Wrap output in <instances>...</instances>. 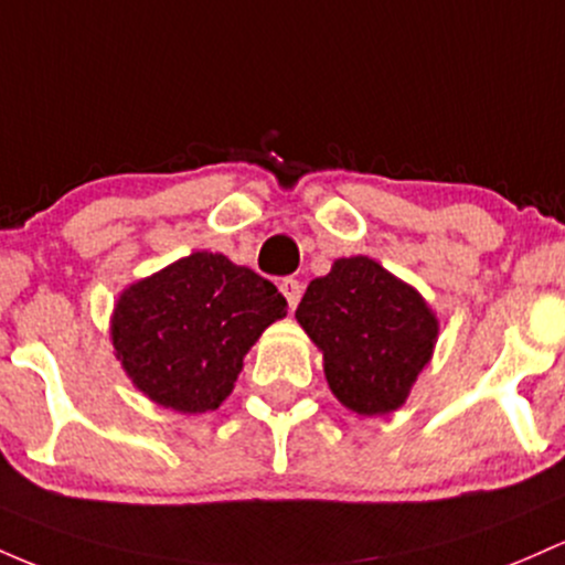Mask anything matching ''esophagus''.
<instances>
[{
	"label": "esophagus",
	"mask_w": 565,
	"mask_h": 565,
	"mask_svg": "<svg viewBox=\"0 0 565 565\" xmlns=\"http://www.w3.org/2000/svg\"><path fill=\"white\" fill-rule=\"evenodd\" d=\"M280 290H282L285 301H288L290 309L299 307V301H301V282L299 280H294V277H285V280L280 282Z\"/></svg>",
	"instance_id": "34e87169"
}]
</instances>
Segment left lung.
Here are the masks:
<instances>
[{"instance_id": "1", "label": "left lung", "mask_w": 565, "mask_h": 565, "mask_svg": "<svg viewBox=\"0 0 565 565\" xmlns=\"http://www.w3.org/2000/svg\"><path fill=\"white\" fill-rule=\"evenodd\" d=\"M296 320L322 352L335 401L358 416L405 405L440 333L419 290L367 256L335 258L309 282Z\"/></svg>"}]
</instances>
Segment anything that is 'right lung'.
Listing matches in <instances>:
<instances>
[{"instance_id": "right-lung-1", "label": "right lung", "mask_w": 565, "mask_h": 565, "mask_svg": "<svg viewBox=\"0 0 565 565\" xmlns=\"http://www.w3.org/2000/svg\"><path fill=\"white\" fill-rule=\"evenodd\" d=\"M288 301L221 253L198 250L128 285L111 312L114 358L138 392L179 414L215 411L245 354Z\"/></svg>"}]
</instances>
